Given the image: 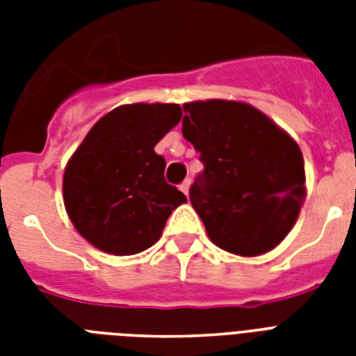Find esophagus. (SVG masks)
Instances as JSON below:
<instances>
[{"instance_id":"34e87169","label":"esophagus","mask_w":356,"mask_h":356,"mask_svg":"<svg viewBox=\"0 0 356 356\" xmlns=\"http://www.w3.org/2000/svg\"><path fill=\"white\" fill-rule=\"evenodd\" d=\"M190 184H192V181H190V179H184L183 183H181V186H179V188H181V192H183V194H186V195H188Z\"/></svg>"}]
</instances>
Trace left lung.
<instances>
[{"instance_id":"1","label":"left lung","mask_w":356,"mask_h":356,"mask_svg":"<svg viewBox=\"0 0 356 356\" xmlns=\"http://www.w3.org/2000/svg\"><path fill=\"white\" fill-rule=\"evenodd\" d=\"M183 136L205 170L190 203L218 248L257 257L284 240L305 195L296 140L248 103L209 99L183 105Z\"/></svg>"}]
</instances>
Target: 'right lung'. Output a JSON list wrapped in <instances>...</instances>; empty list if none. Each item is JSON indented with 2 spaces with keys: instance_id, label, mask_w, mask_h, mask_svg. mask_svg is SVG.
Instances as JSON below:
<instances>
[{
  "instance_id": "add662e5",
  "label": "right lung",
  "mask_w": 356,
  "mask_h": 356,
  "mask_svg": "<svg viewBox=\"0 0 356 356\" xmlns=\"http://www.w3.org/2000/svg\"><path fill=\"white\" fill-rule=\"evenodd\" d=\"M173 103H134L105 114L66 164L64 207L77 233L111 254H134L161 238L186 195L166 183L155 145L179 123Z\"/></svg>"
}]
</instances>
